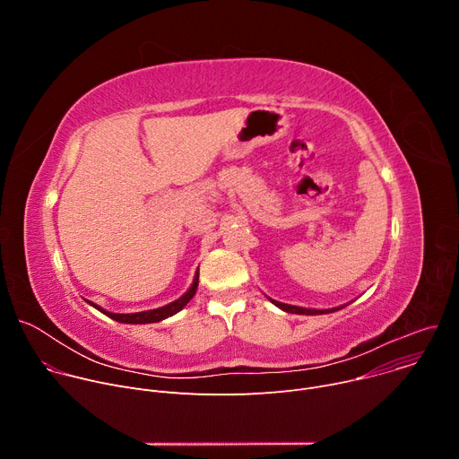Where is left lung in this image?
Returning <instances> with one entry per match:
<instances>
[{
  "instance_id": "1",
  "label": "left lung",
  "mask_w": 459,
  "mask_h": 459,
  "mask_svg": "<svg viewBox=\"0 0 459 459\" xmlns=\"http://www.w3.org/2000/svg\"><path fill=\"white\" fill-rule=\"evenodd\" d=\"M269 298V296H267ZM278 308L285 310V312H290V314H305V316H317V314H331V312H336L340 308H343L345 305H340V307H333V308H305V307H296V305H289V303H281V301H276L273 298H269Z\"/></svg>"
}]
</instances>
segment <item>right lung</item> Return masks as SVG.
<instances>
[{
    "label": "right lung",
    "mask_w": 459,
    "mask_h": 459,
    "mask_svg": "<svg viewBox=\"0 0 459 459\" xmlns=\"http://www.w3.org/2000/svg\"><path fill=\"white\" fill-rule=\"evenodd\" d=\"M198 281H200V269L195 271V274H194V280H192V285L188 287V290L181 296V298H178V299H174L172 303H167V305H163V307H158V308H152V310H143V312H133V314H116V312H108V310H105V308H101L100 305H96V303H92V301H89V299H85L89 305H92L94 308H98L100 312H103L105 316H108L110 319H114V321H119V323H128V325H145V323H158V321H163V319H167V317H170V316H174V314H178L192 298H194V294H195V290H198Z\"/></svg>",
    "instance_id": "1"
}]
</instances>
